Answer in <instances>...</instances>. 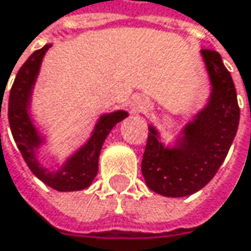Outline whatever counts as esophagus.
I'll return each mask as SVG.
<instances>
[{"instance_id": "1", "label": "esophagus", "mask_w": 251, "mask_h": 251, "mask_svg": "<svg viewBox=\"0 0 251 251\" xmlns=\"http://www.w3.org/2000/svg\"><path fill=\"white\" fill-rule=\"evenodd\" d=\"M149 105L145 102V100H138L136 103H135V111L136 112H143L146 111V108H148Z\"/></svg>"}]
</instances>
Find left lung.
<instances>
[{"label": "left lung", "mask_w": 251, "mask_h": 251, "mask_svg": "<svg viewBox=\"0 0 251 251\" xmlns=\"http://www.w3.org/2000/svg\"><path fill=\"white\" fill-rule=\"evenodd\" d=\"M212 82L210 99L193 122L184 126L177 146L165 148L149 126L142 175L151 190L166 198H183L209 183L227 156L237 132L240 108L236 88L222 56L201 50Z\"/></svg>", "instance_id": "1"}]
</instances>
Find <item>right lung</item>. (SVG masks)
Wrapping results in <instances>:
<instances>
[{"instance_id": "1", "label": "right lung", "mask_w": 251, "mask_h": 251, "mask_svg": "<svg viewBox=\"0 0 251 251\" xmlns=\"http://www.w3.org/2000/svg\"><path fill=\"white\" fill-rule=\"evenodd\" d=\"M51 48V45H45L44 48L35 51L20 68L15 81L12 83L9 100H8V121L12 132L14 140L23 155L25 163L31 172L50 187L59 192H74L88 187L95 179L98 173V162L102 145L109 135L112 127L125 119L127 112L118 111L100 116L92 132L91 139L88 140L81 149L72 155L64 166L56 172L45 169L37 160V151L42 143V138L38 135L35 126L32 125L28 106L31 100L32 86L35 83L39 67L45 52ZM1 118V106H0Z\"/></svg>"}]
</instances>
